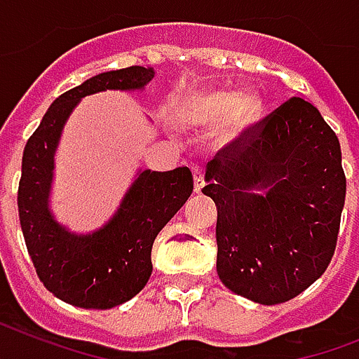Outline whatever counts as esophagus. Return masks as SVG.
<instances>
[{
    "mask_svg": "<svg viewBox=\"0 0 359 359\" xmlns=\"http://www.w3.org/2000/svg\"><path fill=\"white\" fill-rule=\"evenodd\" d=\"M193 182H194V193H200L202 187H204V170L200 166H194L193 168Z\"/></svg>",
    "mask_w": 359,
    "mask_h": 359,
    "instance_id": "obj_1",
    "label": "esophagus"
}]
</instances>
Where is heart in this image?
I'll return each instance as SVG.
<instances>
[{
	"instance_id": "b5f03b06",
	"label": "heart",
	"mask_w": 359,
	"mask_h": 359,
	"mask_svg": "<svg viewBox=\"0 0 359 359\" xmlns=\"http://www.w3.org/2000/svg\"><path fill=\"white\" fill-rule=\"evenodd\" d=\"M262 112L264 99L257 91L236 95L234 91L200 90L183 99L177 116L189 127L219 125L221 140L236 142L260 121Z\"/></svg>"
}]
</instances>
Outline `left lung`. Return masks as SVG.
I'll list each match as a JSON object with an SVG mask.
<instances>
[{
	"label": "left lung",
	"mask_w": 359,
	"mask_h": 359,
	"mask_svg": "<svg viewBox=\"0 0 359 359\" xmlns=\"http://www.w3.org/2000/svg\"><path fill=\"white\" fill-rule=\"evenodd\" d=\"M217 205V273L255 304L309 288L332 260L346 194L341 146L311 102L292 97L208 163Z\"/></svg>",
	"instance_id": "obj_1"
}]
</instances>
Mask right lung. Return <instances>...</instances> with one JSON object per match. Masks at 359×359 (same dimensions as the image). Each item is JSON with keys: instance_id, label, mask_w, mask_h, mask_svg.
Here are the masks:
<instances>
[{"instance_id": "1", "label": "right lung", "mask_w": 359, "mask_h": 359, "mask_svg": "<svg viewBox=\"0 0 359 359\" xmlns=\"http://www.w3.org/2000/svg\"><path fill=\"white\" fill-rule=\"evenodd\" d=\"M154 76V67L136 65L91 76L50 104L24 148L18 215L27 252L43 285L74 307L112 309L135 298L154 269L155 238L193 193L187 166L168 172L138 168L112 217L86 234L71 232L50 208L55 151L79 102L107 90L142 91Z\"/></svg>"}]
</instances>
